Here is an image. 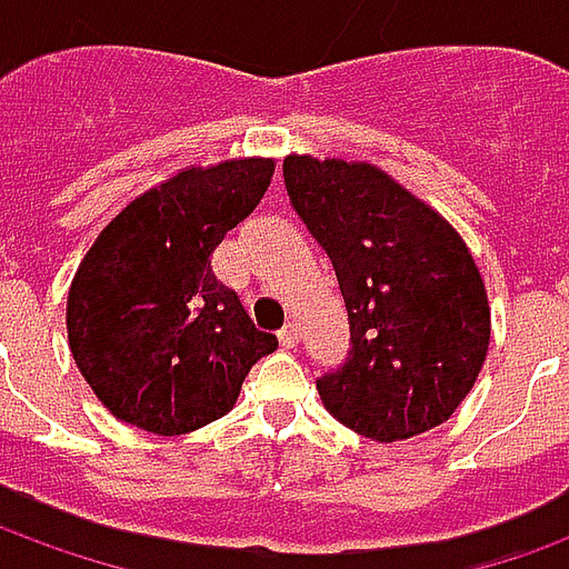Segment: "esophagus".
Returning <instances> with one entry per match:
<instances>
[{
  "instance_id": "esophagus-1",
  "label": "esophagus",
  "mask_w": 569,
  "mask_h": 569,
  "mask_svg": "<svg viewBox=\"0 0 569 569\" xmlns=\"http://www.w3.org/2000/svg\"><path fill=\"white\" fill-rule=\"evenodd\" d=\"M277 338H280V347H286V350H292V347H298V326H296V322H289V326H283Z\"/></svg>"
}]
</instances>
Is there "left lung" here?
I'll return each instance as SVG.
<instances>
[{
    "instance_id": "8db88e82",
    "label": "left lung",
    "mask_w": 569,
    "mask_h": 569,
    "mask_svg": "<svg viewBox=\"0 0 569 569\" xmlns=\"http://www.w3.org/2000/svg\"><path fill=\"white\" fill-rule=\"evenodd\" d=\"M283 179L350 322V353L317 381L322 406L375 441L445 423L490 345L488 289L463 237L375 163L289 154Z\"/></svg>"
}]
</instances>
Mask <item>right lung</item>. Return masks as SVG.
Segmentation results:
<instances>
[{
    "label": "right lung",
    "instance_id": "obj_1",
    "mask_svg": "<svg viewBox=\"0 0 569 569\" xmlns=\"http://www.w3.org/2000/svg\"><path fill=\"white\" fill-rule=\"evenodd\" d=\"M271 176L273 158L186 167L130 200L84 252L67 296L69 350L116 420L194 432L228 415L249 369L277 350L210 264Z\"/></svg>",
    "mask_w": 569,
    "mask_h": 569
}]
</instances>
